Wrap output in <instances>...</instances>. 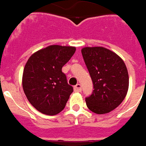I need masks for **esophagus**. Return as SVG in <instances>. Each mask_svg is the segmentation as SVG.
I'll return each mask as SVG.
<instances>
[{"label":"esophagus","instance_id":"esophagus-1","mask_svg":"<svg viewBox=\"0 0 146 146\" xmlns=\"http://www.w3.org/2000/svg\"><path fill=\"white\" fill-rule=\"evenodd\" d=\"M74 90H75V92H81L82 91L81 85L79 84V83L76 85L75 87H74Z\"/></svg>","mask_w":146,"mask_h":146}]
</instances>
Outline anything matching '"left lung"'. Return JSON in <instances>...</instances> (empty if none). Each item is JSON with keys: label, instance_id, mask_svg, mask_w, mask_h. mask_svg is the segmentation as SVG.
I'll return each mask as SVG.
<instances>
[{"label": "left lung", "instance_id": "1", "mask_svg": "<svg viewBox=\"0 0 146 146\" xmlns=\"http://www.w3.org/2000/svg\"><path fill=\"white\" fill-rule=\"evenodd\" d=\"M82 54L94 89L86 98V105L97 114L108 113L117 108L127 95V67L116 53L104 47H85Z\"/></svg>", "mask_w": 146, "mask_h": 146}]
</instances>
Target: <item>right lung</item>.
<instances>
[{"label": "right lung", "mask_w": 146, "mask_h": 146, "mask_svg": "<svg viewBox=\"0 0 146 146\" xmlns=\"http://www.w3.org/2000/svg\"><path fill=\"white\" fill-rule=\"evenodd\" d=\"M72 46L53 45L31 56L23 75V88L29 102L43 114L54 115L65 108L73 87L62 72L74 55Z\"/></svg>", "instance_id": "1"}]
</instances>
